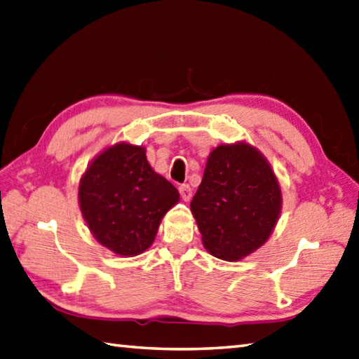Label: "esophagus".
I'll use <instances>...</instances> for the list:
<instances>
[{
	"mask_svg": "<svg viewBox=\"0 0 359 359\" xmlns=\"http://www.w3.org/2000/svg\"><path fill=\"white\" fill-rule=\"evenodd\" d=\"M180 190V195L184 201H190V198H192V187H190L189 184H181L178 187Z\"/></svg>",
	"mask_w": 359,
	"mask_h": 359,
	"instance_id": "obj_1",
	"label": "esophagus"
}]
</instances>
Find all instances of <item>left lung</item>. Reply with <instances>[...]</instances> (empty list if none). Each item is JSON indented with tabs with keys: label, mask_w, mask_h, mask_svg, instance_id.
<instances>
[{
	"label": "left lung",
	"mask_w": 359,
	"mask_h": 359,
	"mask_svg": "<svg viewBox=\"0 0 359 359\" xmlns=\"http://www.w3.org/2000/svg\"><path fill=\"white\" fill-rule=\"evenodd\" d=\"M281 204V189L267 159L247 142H235L212 150L190 210L207 252L236 261L269 240Z\"/></svg>",
	"instance_id": "left-lung-1"
}]
</instances>
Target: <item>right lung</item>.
I'll use <instances>...</instances> for the list:
<instances>
[{"mask_svg":"<svg viewBox=\"0 0 359 359\" xmlns=\"http://www.w3.org/2000/svg\"><path fill=\"white\" fill-rule=\"evenodd\" d=\"M78 200L95 240L121 257H135L152 245L180 194L154 172L144 147L119 142L87 167Z\"/></svg>","mask_w":359,"mask_h":359,"instance_id":"1","label":"right lung"}]
</instances>
